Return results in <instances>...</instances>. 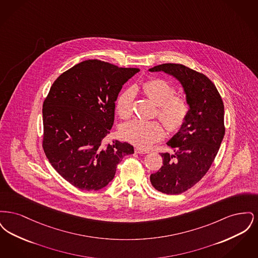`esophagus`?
Here are the masks:
<instances>
[{"label":"esophagus","instance_id":"obj_1","mask_svg":"<svg viewBox=\"0 0 258 258\" xmlns=\"http://www.w3.org/2000/svg\"><path fill=\"white\" fill-rule=\"evenodd\" d=\"M135 151L136 154H148V153H149V151H147V150H143V149H141V148H135Z\"/></svg>","mask_w":258,"mask_h":258}]
</instances>
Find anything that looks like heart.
<instances>
[{"label": "heart", "instance_id": "b5f03b06", "mask_svg": "<svg viewBox=\"0 0 258 258\" xmlns=\"http://www.w3.org/2000/svg\"><path fill=\"white\" fill-rule=\"evenodd\" d=\"M143 93L158 105V117L170 132L182 127L187 115L188 103L182 97L174 96L175 88L163 79L154 78L142 84ZM135 92L133 88L122 91L116 100V109L121 118L127 119L134 112ZM120 133L124 140L135 146L149 148L160 140L164 131L158 121H143L135 119L122 124Z\"/></svg>", "mask_w": 258, "mask_h": 258}]
</instances>
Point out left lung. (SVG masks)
<instances>
[{"label": "left lung", "mask_w": 258, "mask_h": 258, "mask_svg": "<svg viewBox=\"0 0 258 258\" xmlns=\"http://www.w3.org/2000/svg\"><path fill=\"white\" fill-rule=\"evenodd\" d=\"M149 71L175 77L184 88L189 106L184 124L166 143L174 153H161L163 165L150 176L157 190L180 195L203 178L219 152L225 134L223 102L206 75L185 66L162 63Z\"/></svg>", "instance_id": "left-lung-1"}]
</instances>
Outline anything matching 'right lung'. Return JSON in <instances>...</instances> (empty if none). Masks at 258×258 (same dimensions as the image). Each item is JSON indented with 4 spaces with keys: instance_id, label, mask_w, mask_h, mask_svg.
I'll return each instance as SVG.
<instances>
[{
    "instance_id": "right-lung-1",
    "label": "right lung",
    "mask_w": 258,
    "mask_h": 258,
    "mask_svg": "<svg viewBox=\"0 0 258 258\" xmlns=\"http://www.w3.org/2000/svg\"><path fill=\"white\" fill-rule=\"evenodd\" d=\"M139 72L87 60L61 74L42 105L43 151L51 165L82 190L109 184L134 147L118 140L103 144L114 123L115 101L123 84Z\"/></svg>"
}]
</instances>
